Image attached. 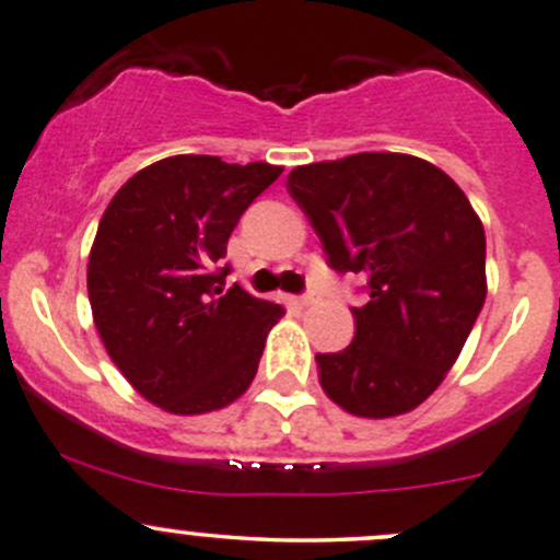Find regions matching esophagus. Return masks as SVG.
Segmentation results:
<instances>
[{"mask_svg": "<svg viewBox=\"0 0 560 560\" xmlns=\"http://www.w3.org/2000/svg\"><path fill=\"white\" fill-rule=\"evenodd\" d=\"M316 303V292H305L303 298H300V305H314Z\"/></svg>", "mask_w": 560, "mask_h": 560, "instance_id": "34e87169", "label": "esophagus"}]
</instances>
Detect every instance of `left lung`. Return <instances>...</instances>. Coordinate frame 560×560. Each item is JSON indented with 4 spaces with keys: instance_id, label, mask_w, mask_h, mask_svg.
<instances>
[{
    "instance_id": "1",
    "label": "left lung",
    "mask_w": 560,
    "mask_h": 560,
    "mask_svg": "<svg viewBox=\"0 0 560 560\" xmlns=\"http://www.w3.org/2000/svg\"><path fill=\"white\" fill-rule=\"evenodd\" d=\"M287 190L338 273L368 279L357 335L316 354L346 413H410L443 384L486 303V231L448 174L402 152H357L292 168Z\"/></svg>"
}]
</instances>
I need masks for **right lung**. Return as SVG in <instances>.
<instances>
[{
	"label": "right lung",
	"mask_w": 560,
	"mask_h": 560,
	"mask_svg": "<svg viewBox=\"0 0 560 560\" xmlns=\"http://www.w3.org/2000/svg\"><path fill=\"white\" fill-rule=\"evenodd\" d=\"M270 163L172 155L115 192L88 257L93 325L144 399L174 416L235 402L255 381L265 338L284 308L233 284L228 238L279 179Z\"/></svg>",
	"instance_id": "add662e5"
}]
</instances>
